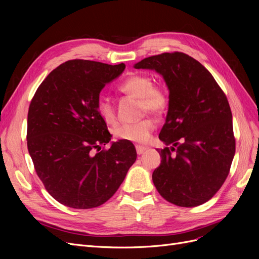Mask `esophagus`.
<instances>
[{
	"label": "esophagus",
	"mask_w": 259,
	"mask_h": 259,
	"mask_svg": "<svg viewBox=\"0 0 259 259\" xmlns=\"http://www.w3.org/2000/svg\"><path fill=\"white\" fill-rule=\"evenodd\" d=\"M146 150H147V148H146V147H143V146H136V151H137V154H143Z\"/></svg>",
	"instance_id": "esophagus-1"
}]
</instances>
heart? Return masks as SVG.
Here are the masks:
<instances>
[{
    "instance_id": "b5f03b06",
    "label": "heart",
    "mask_w": 259,
    "mask_h": 259,
    "mask_svg": "<svg viewBox=\"0 0 259 259\" xmlns=\"http://www.w3.org/2000/svg\"><path fill=\"white\" fill-rule=\"evenodd\" d=\"M122 93L139 98V107L142 112H149L161 115L166 110L168 98L167 94L160 86L153 85L151 76L135 73L126 77L119 86ZM97 111L107 123H114L116 120L115 108L112 100L100 95L97 98ZM155 128L151 119H144L136 123L123 124L114 130V136L121 140L131 143L144 144L150 137Z\"/></svg>"
}]
</instances>
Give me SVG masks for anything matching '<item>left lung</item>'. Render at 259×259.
<instances>
[{
    "label": "left lung",
    "mask_w": 259,
    "mask_h": 259,
    "mask_svg": "<svg viewBox=\"0 0 259 259\" xmlns=\"http://www.w3.org/2000/svg\"><path fill=\"white\" fill-rule=\"evenodd\" d=\"M134 68L154 70L169 93L159 138L170 147L159 151L156 190L175 205H201L221 189L236 152L228 100L208 70L184 53L155 55Z\"/></svg>",
    "instance_id": "left-lung-1"
}]
</instances>
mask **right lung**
<instances>
[{
	"label": "right lung",
	"mask_w": 259,
	"mask_h": 259,
	"mask_svg": "<svg viewBox=\"0 0 259 259\" xmlns=\"http://www.w3.org/2000/svg\"><path fill=\"white\" fill-rule=\"evenodd\" d=\"M125 65L66 61L38 86L28 112L27 145L45 189L61 204L92 208L119 189L137 158L131 142L111 143L97 98L119 77Z\"/></svg>",
	"instance_id": "add662e5"
}]
</instances>
